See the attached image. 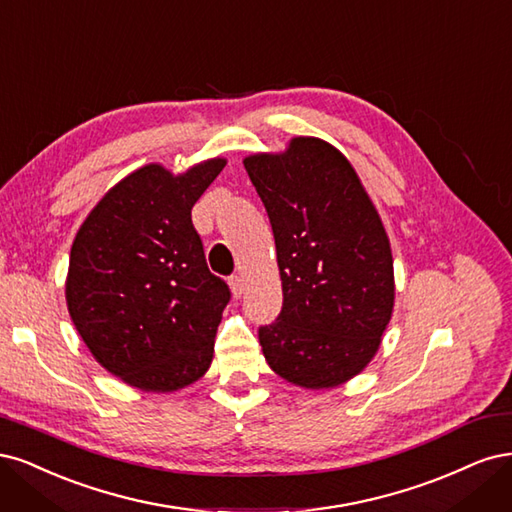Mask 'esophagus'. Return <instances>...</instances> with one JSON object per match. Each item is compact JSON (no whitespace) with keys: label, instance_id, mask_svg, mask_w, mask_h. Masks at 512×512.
Instances as JSON below:
<instances>
[{"label":"esophagus","instance_id":"1","mask_svg":"<svg viewBox=\"0 0 512 512\" xmlns=\"http://www.w3.org/2000/svg\"><path fill=\"white\" fill-rule=\"evenodd\" d=\"M229 285H232V291H234L236 298H240L242 291H244V278L240 274L229 276Z\"/></svg>","mask_w":512,"mask_h":512}]
</instances>
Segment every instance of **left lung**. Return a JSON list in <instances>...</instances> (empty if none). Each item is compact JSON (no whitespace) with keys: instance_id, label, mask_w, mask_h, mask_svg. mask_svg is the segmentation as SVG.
Returning <instances> with one entry per match:
<instances>
[{"instance_id":"obj_1","label":"left lung","mask_w":512,"mask_h":512,"mask_svg":"<svg viewBox=\"0 0 512 512\" xmlns=\"http://www.w3.org/2000/svg\"><path fill=\"white\" fill-rule=\"evenodd\" d=\"M272 225L283 308L259 327L270 368L306 389L336 387L374 357L393 310L385 227L332 144L293 138L244 159Z\"/></svg>"}]
</instances>
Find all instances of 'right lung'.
<instances>
[{
    "instance_id": "add662e5",
    "label": "right lung",
    "mask_w": 512,
    "mask_h": 512,
    "mask_svg": "<svg viewBox=\"0 0 512 512\" xmlns=\"http://www.w3.org/2000/svg\"><path fill=\"white\" fill-rule=\"evenodd\" d=\"M225 168L210 159L172 176L144 166L112 187L78 229L65 283L93 357L144 391L197 381L232 291L206 266L191 208Z\"/></svg>"
}]
</instances>
